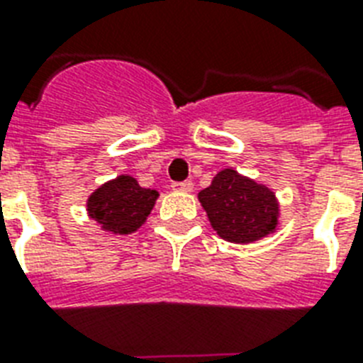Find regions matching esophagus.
Returning <instances> with one entry per match:
<instances>
[{
    "instance_id": "1",
    "label": "esophagus",
    "mask_w": 363,
    "mask_h": 363,
    "mask_svg": "<svg viewBox=\"0 0 363 363\" xmlns=\"http://www.w3.org/2000/svg\"><path fill=\"white\" fill-rule=\"evenodd\" d=\"M172 190L173 191H191L194 190V184H191V181H184V182H173L172 184Z\"/></svg>"
}]
</instances>
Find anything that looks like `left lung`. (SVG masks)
<instances>
[{"instance_id": "8db88e82", "label": "left lung", "mask_w": 363, "mask_h": 363, "mask_svg": "<svg viewBox=\"0 0 363 363\" xmlns=\"http://www.w3.org/2000/svg\"><path fill=\"white\" fill-rule=\"evenodd\" d=\"M212 229L228 242L252 244L276 233L279 225L278 197L267 184L233 169H222L211 186L197 194Z\"/></svg>"}]
</instances>
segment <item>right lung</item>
<instances>
[{
    "instance_id": "add662e5",
    "label": "right lung",
    "mask_w": 363,
    "mask_h": 363,
    "mask_svg": "<svg viewBox=\"0 0 363 363\" xmlns=\"http://www.w3.org/2000/svg\"><path fill=\"white\" fill-rule=\"evenodd\" d=\"M156 199V190L141 188L134 177L119 175L87 197V216L95 220L102 231L130 235L147 222Z\"/></svg>"
}]
</instances>
